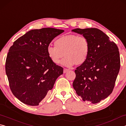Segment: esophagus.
<instances>
[{"label":"esophagus","mask_w":126,"mask_h":126,"mask_svg":"<svg viewBox=\"0 0 126 126\" xmlns=\"http://www.w3.org/2000/svg\"><path fill=\"white\" fill-rule=\"evenodd\" d=\"M68 71H69V69H65V68H64V69H63V73H67V72Z\"/></svg>","instance_id":"obj_1"}]
</instances>
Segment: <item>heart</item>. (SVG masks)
<instances>
[{
  "mask_svg": "<svg viewBox=\"0 0 126 126\" xmlns=\"http://www.w3.org/2000/svg\"><path fill=\"white\" fill-rule=\"evenodd\" d=\"M55 45H49L47 53L53 63L58 64L65 55L62 64L64 66L71 67L81 65L86 62L89 54V43L87 38L83 35L68 34L58 38Z\"/></svg>",
  "mask_w": 126,
  "mask_h": 126,
  "instance_id": "obj_1",
  "label": "heart"
}]
</instances>
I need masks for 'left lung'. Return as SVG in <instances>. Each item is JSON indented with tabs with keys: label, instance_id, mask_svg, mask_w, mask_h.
Segmentation results:
<instances>
[{
	"label": "left lung",
	"instance_id": "left-lung-1",
	"mask_svg": "<svg viewBox=\"0 0 126 126\" xmlns=\"http://www.w3.org/2000/svg\"><path fill=\"white\" fill-rule=\"evenodd\" d=\"M86 37L89 54L86 62L75 70L73 87L83 101L95 104L112 92L120 68L118 48L97 28H77L72 31Z\"/></svg>",
	"mask_w": 126,
	"mask_h": 126
}]
</instances>
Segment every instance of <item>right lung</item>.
Returning a JSON list of instances; mask_svg holds the SVG:
<instances>
[{
	"instance_id": "obj_1",
	"label": "right lung",
	"mask_w": 126,
	"mask_h": 126,
	"mask_svg": "<svg viewBox=\"0 0 126 126\" xmlns=\"http://www.w3.org/2000/svg\"><path fill=\"white\" fill-rule=\"evenodd\" d=\"M63 32L52 28L31 30L10 47L6 74L13 94L23 103L39 105L63 74V68L53 63L47 53L50 43Z\"/></svg>"
}]
</instances>
